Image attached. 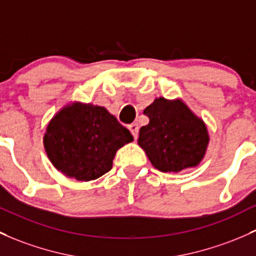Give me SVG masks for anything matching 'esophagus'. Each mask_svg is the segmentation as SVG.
<instances>
[{
    "mask_svg": "<svg viewBox=\"0 0 256 256\" xmlns=\"http://www.w3.org/2000/svg\"><path fill=\"white\" fill-rule=\"evenodd\" d=\"M129 130H130V133L133 134L134 139L138 138V132H139V126L136 124V123H132V124L128 126Z\"/></svg>",
    "mask_w": 256,
    "mask_h": 256,
    "instance_id": "esophagus-1",
    "label": "esophagus"
}]
</instances>
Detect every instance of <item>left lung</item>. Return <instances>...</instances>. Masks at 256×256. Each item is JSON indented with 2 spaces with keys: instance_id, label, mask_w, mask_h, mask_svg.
I'll use <instances>...</instances> for the list:
<instances>
[{
  "instance_id": "1",
  "label": "left lung",
  "mask_w": 256,
  "mask_h": 256,
  "mask_svg": "<svg viewBox=\"0 0 256 256\" xmlns=\"http://www.w3.org/2000/svg\"><path fill=\"white\" fill-rule=\"evenodd\" d=\"M144 114L150 122L140 128L138 144L156 170L177 173L202 161L210 142L208 127L182 98L161 96Z\"/></svg>"
}]
</instances>
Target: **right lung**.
Returning <instances> with one entry per match:
<instances>
[{
  "label": "right lung",
  "mask_w": 256,
  "mask_h": 256,
  "mask_svg": "<svg viewBox=\"0 0 256 256\" xmlns=\"http://www.w3.org/2000/svg\"><path fill=\"white\" fill-rule=\"evenodd\" d=\"M42 140L54 168L89 182L108 172L117 150L134 138L105 107L73 101L51 118Z\"/></svg>",
  "instance_id": "add662e5"
}]
</instances>
